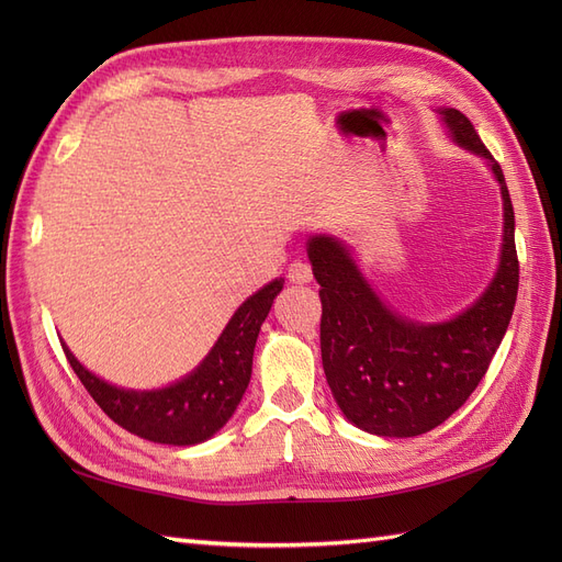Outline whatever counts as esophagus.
Wrapping results in <instances>:
<instances>
[{
  "instance_id": "1",
  "label": "esophagus",
  "mask_w": 562,
  "mask_h": 562,
  "mask_svg": "<svg viewBox=\"0 0 562 562\" xmlns=\"http://www.w3.org/2000/svg\"><path fill=\"white\" fill-rule=\"evenodd\" d=\"M312 277H314L312 267L304 260H295V262H291V267H288V279H291L293 283H310Z\"/></svg>"
}]
</instances>
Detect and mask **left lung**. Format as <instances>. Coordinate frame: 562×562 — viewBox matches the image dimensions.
<instances>
[{"instance_id":"8db88e82","label":"left lung","mask_w":562,"mask_h":562,"mask_svg":"<svg viewBox=\"0 0 562 562\" xmlns=\"http://www.w3.org/2000/svg\"><path fill=\"white\" fill-rule=\"evenodd\" d=\"M452 140L487 159L504 199L499 269L467 312L443 323H415L391 312L356 267L345 244L318 234L307 244L321 291V359L333 396L356 427L419 436L443 424L485 378L518 295L516 220L502 166L469 119L440 110Z\"/></svg>"}]
</instances>
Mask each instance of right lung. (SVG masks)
<instances>
[{
    "instance_id": "1",
    "label": "right lung",
    "mask_w": 562,
    "mask_h": 562,
    "mask_svg": "<svg viewBox=\"0 0 562 562\" xmlns=\"http://www.w3.org/2000/svg\"><path fill=\"white\" fill-rule=\"evenodd\" d=\"M283 279L267 283L250 295L201 366L184 380L155 391H128L108 384L83 368L72 351H63L93 401L119 427L164 446H196L227 424L252 372V351L271 302L281 293Z\"/></svg>"
}]
</instances>
